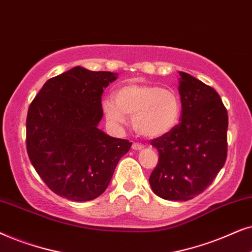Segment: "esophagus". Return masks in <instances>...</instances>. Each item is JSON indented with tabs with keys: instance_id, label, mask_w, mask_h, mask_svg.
I'll list each match as a JSON object with an SVG mask.
<instances>
[{
	"instance_id": "esophagus-1",
	"label": "esophagus",
	"mask_w": 252,
	"mask_h": 252,
	"mask_svg": "<svg viewBox=\"0 0 252 252\" xmlns=\"http://www.w3.org/2000/svg\"><path fill=\"white\" fill-rule=\"evenodd\" d=\"M143 149H144L143 144H140V143H133L132 144V150L138 151V150H143Z\"/></svg>"
}]
</instances>
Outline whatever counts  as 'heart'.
<instances>
[{
    "label": "heart",
    "mask_w": 252,
    "mask_h": 252,
    "mask_svg": "<svg viewBox=\"0 0 252 252\" xmlns=\"http://www.w3.org/2000/svg\"><path fill=\"white\" fill-rule=\"evenodd\" d=\"M106 119L119 126L132 115L133 129L146 138H158L172 131L182 114L179 94L170 89L156 85L129 84L120 87L115 99L102 101Z\"/></svg>",
    "instance_id": "obj_1"
}]
</instances>
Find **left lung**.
Returning a JSON list of instances; mask_svg holds the SVG:
<instances>
[{
  "mask_svg": "<svg viewBox=\"0 0 252 252\" xmlns=\"http://www.w3.org/2000/svg\"><path fill=\"white\" fill-rule=\"evenodd\" d=\"M180 123L151 140L159 161L151 173L153 192L167 200H189L202 193L227 158L228 115L216 90L180 71Z\"/></svg>",
  "mask_w": 252,
  "mask_h": 252,
  "instance_id": "1",
  "label": "left lung"
}]
</instances>
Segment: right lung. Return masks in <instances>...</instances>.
Returning a JSON list of instances; mask_svg holds the SVG:
<instances>
[{
    "label": "right lung",
    "mask_w": 252,
    "mask_h": 252,
    "mask_svg": "<svg viewBox=\"0 0 252 252\" xmlns=\"http://www.w3.org/2000/svg\"><path fill=\"white\" fill-rule=\"evenodd\" d=\"M117 73L75 66L43 84L29 107L26 150L53 192L87 202L107 189L132 143L98 128L103 89Z\"/></svg>",
    "instance_id": "right-lung-1"
}]
</instances>
